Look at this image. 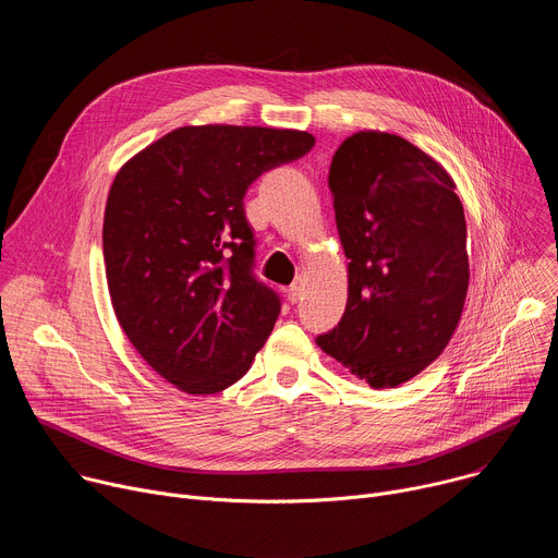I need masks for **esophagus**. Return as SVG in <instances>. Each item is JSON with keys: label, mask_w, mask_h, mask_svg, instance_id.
<instances>
[{"label": "esophagus", "mask_w": 558, "mask_h": 558, "mask_svg": "<svg viewBox=\"0 0 558 558\" xmlns=\"http://www.w3.org/2000/svg\"><path fill=\"white\" fill-rule=\"evenodd\" d=\"M302 291H304V282H302V278H298V280L287 289V298H289V302H291V304H295V302L302 298Z\"/></svg>", "instance_id": "obj_1"}]
</instances>
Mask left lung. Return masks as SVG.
Listing matches in <instances>:
<instances>
[{"label":"left lung","mask_w":558,"mask_h":558,"mask_svg":"<svg viewBox=\"0 0 558 558\" xmlns=\"http://www.w3.org/2000/svg\"><path fill=\"white\" fill-rule=\"evenodd\" d=\"M349 263L338 327L317 336L373 388L409 381L446 349L468 291L465 218L454 183L402 136L357 132L329 170Z\"/></svg>","instance_id":"obj_1"}]
</instances>
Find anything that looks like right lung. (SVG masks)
<instances>
[{
    "instance_id": "obj_1",
    "label": "right lung",
    "mask_w": 558,
    "mask_h": 558,
    "mask_svg": "<svg viewBox=\"0 0 558 558\" xmlns=\"http://www.w3.org/2000/svg\"><path fill=\"white\" fill-rule=\"evenodd\" d=\"M313 143L298 130L190 125L117 174L104 218L112 306L141 357L181 390L231 386L274 331L282 300L254 271L243 198Z\"/></svg>"
}]
</instances>
